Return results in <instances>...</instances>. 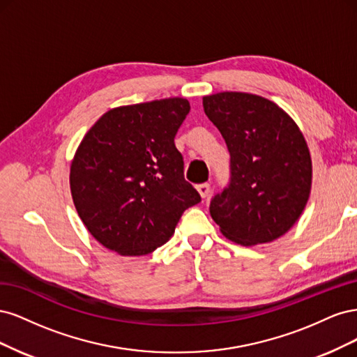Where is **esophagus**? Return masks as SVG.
Segmentation results:
<instances>
[{
	"label": "esophagus",
	"mask_w": 357,
	"mask_h": 357,
	"mask_svg": "<svg viewBox=\"0 0 357 357\" xmlns=\"http://www.w3.org/2000/svg\"><path fill=\"white\" fill-rule=\"evenodd\" d=\"M197 189H198L199 195L202 198H207L208 197V193H210V185H208V183H201V185L197 186Z\"/></svg>",
	"instance_id": "esophagus-1"
}]
</instances>
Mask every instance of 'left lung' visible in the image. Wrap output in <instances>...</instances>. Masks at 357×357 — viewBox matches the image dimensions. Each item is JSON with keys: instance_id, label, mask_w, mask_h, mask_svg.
<instances>
[{"instance_id": "1", "label": "left lung", "mask_w": 357, "mask_h": 357, "mask_svg": "<svg viewBox=\"0 0 357 357\" xmlns=\"http://www.w3.org/2000/svg\"><path fill=\"white\" fill-rule=\"evenodd\" d=\"M229 152V183L211 198L222 234L241 245L284 235L304 211L311 158L304 135L277 104L244 92L202 98Z\"/></svg>"}]
</instances>
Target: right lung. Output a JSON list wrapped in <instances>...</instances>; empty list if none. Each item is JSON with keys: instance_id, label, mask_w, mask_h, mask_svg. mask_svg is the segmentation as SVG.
Segmentation results:
<instances>
[{"instance_id": "add662e5", "label": "right lung", "mask_w": 357, "mask_h": 357, "mask_svg": "<svg viewBox=\"0 0 357 357\" xmlns=\"http://www.w3.org/2000/svg\"><path fill=\"white\" fill-rule=\"evenodd\" d=\"M190 110L167 98L107 112L84 135L70 172L71 195L96 241L123 256L149 255L201 202L185 180L174 138Z\"/></svg>"}]
</instances>
